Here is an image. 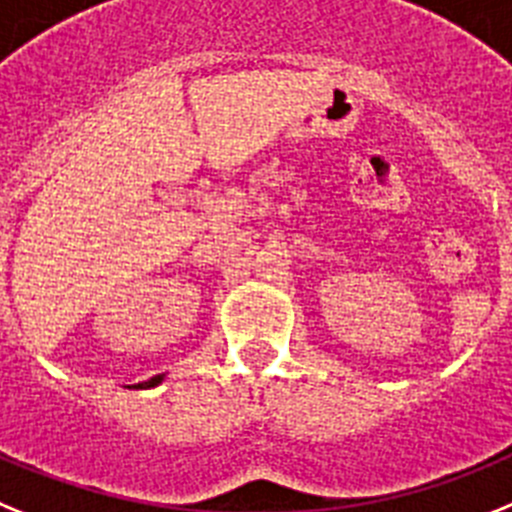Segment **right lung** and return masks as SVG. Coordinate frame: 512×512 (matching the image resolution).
<instances>
[{
  "mask_svg": "<svg viewBox=\"0 0 512 512\" xmlns=\"http://www.w3.org/2000/svg\"><path fill=\"white\" fill-rule=\"evenodd\" d=\"M162 379H164V373H159V376H154V379L141 381V384H133V389H149V386H157Z\"/></svg>",
  "mask_w": 512,
  "mask_h": 512,
  "instance_id": "add662e5",
  "label": "right lung"
}]
</instances>
